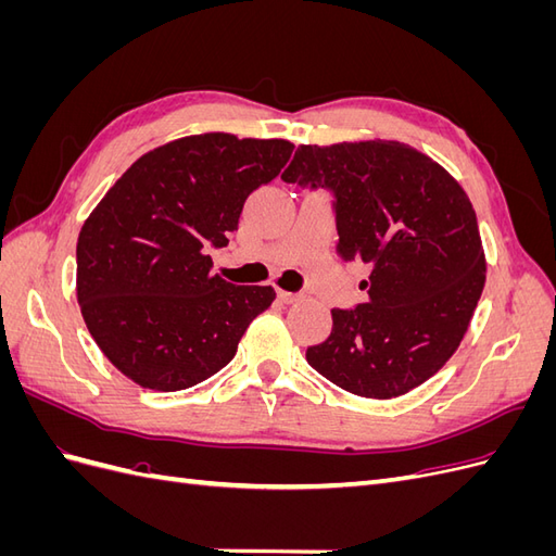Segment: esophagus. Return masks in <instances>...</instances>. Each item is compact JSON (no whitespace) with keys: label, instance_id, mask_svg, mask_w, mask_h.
Segmentation results:
<instances>
[{"label":"esophagus","instance_id":"obj_1","mask_svg":"<svg viewBox=\"0 0 556 556\" xmlns=\"http://www.w3.org/2000/svg\"><path fill=\"white\" fill-rule=\"evenodd\" d=\"M278 299L282 301V304H294V301H299V294H294V292H278Z\"/></svg>","mask_w":556,"mask_h":556}]
</instances>
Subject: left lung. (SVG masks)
Masks as SVG:
<instances>
[{
    "instance_id": "1",
    "label": "left lung",
    "mask_w": 556,
    "mask_h": 556,
    "mask_svg": "<svg viewBox=\"0 0 556 556\" xmlns=\"http://www.w3.org/2000/svg\"><path fill=\"white\" fill-rule=\"evenodd\" d=\"M333 192L339 255L371 266L368 301L333 308L306 350L319 376L366 399L401 396L454 355L484 288L476 211L441 164L399 141L299 146L280 176Z\"/></svg>"
}]
</instances>
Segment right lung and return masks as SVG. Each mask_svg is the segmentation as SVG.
<instances>
[{
  "mask_svg": "<svg viewBox=\"0 0 556 556\" xmlns=\"http://www.w3.org/2000/svg\"><path fill=\"white\" fill-rule=\"evenodd\" d=\"M285 139L194 134L141 155L115 180L76 243L83 319L109 362L146 390L178 392L237 355L274 288L211 276L245 199L292 155Z\"/></svg>",
  "mask_w": 556,
  "mask_h": 556,
  "instance_id": "obj_1",
  "label": "right lung"
}]
</instances>
